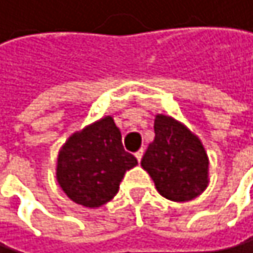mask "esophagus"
<instances>
[{
    "instance_id": "1",
    "label": "esophagus",
    "mask_w": 253,
    "mask_h": 253,
    "mask_svg": "<svg viewBox=\"0 0 253 253\" xmlns=\"http://www.w3.org/2000/svg\"><path fill=\"white\" fill-rule=\"evenodd\" d=\"M142 157H143V149H138V151L135 152V158L138 160V163L142 161Z\"/></svg>"
}]
</instances>
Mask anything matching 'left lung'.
Masks as SVG:
<instances>
[{
  "label": "left lung",
  "instance_id": "left-lung-1",
  "mask_svg": "<svg viewBox=\"0 0 253 253\" xmlns=\"http://www.w3.org/2000/svg\"><path fill=\"white\" fill-rule=\"evenodd\" d=\"M154 131L155 137L140 164L157 192L173 202H187L202 195L210 182V160L201 138L166 115L155 116Z\"/></svg>",
  "mask_w": 253,
  "mask_h": 253
}]
</instances>
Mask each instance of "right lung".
I'll use <instances>...</instances> for the list:
<instances>
[{
	"instance_id": "right-lung-1",
	"label": "right lung",
	"mask_w": 253,
	"mask_h": 253,
	"mask_svg": "<svg viewBox=\"0 0 253 253\" xmlns=\"http://www.w3.org/2000/svg\"><path fill=\"white\" fill-rule=\"evenodd\" d=\"M137 166L122 146V134L111 116L69 135L58 151L55 178L71 201L99 208L119 192L126 170Z\"/></svg>"
}]
</instances>
